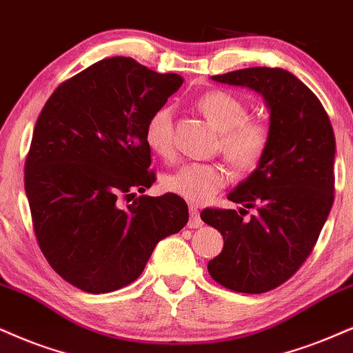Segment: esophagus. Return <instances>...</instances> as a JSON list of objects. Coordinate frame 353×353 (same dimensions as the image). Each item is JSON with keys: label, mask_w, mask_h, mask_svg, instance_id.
<instances>
[{"label": "esophagus", "mask_w": 353, "mask_h": 353, "mask_svg": "<svg viewBox=\"0 0 353 353\" xmlns=\"http://www.w3.org/2000/svg\"><path fill=\"white\" fill-rule=\"evenodd\" d=\"M188 228L191 229H198L203 228V221L199 217V211L196 204H190V221H188Z\"/></svg>", "instance_id": "34e87169"}]
</instances>
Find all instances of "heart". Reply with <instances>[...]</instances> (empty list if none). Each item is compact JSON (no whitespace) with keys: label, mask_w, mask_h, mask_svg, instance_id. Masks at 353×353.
Returning a JSON list of instances; mask_svg holds the SVG:
<instances>
[{"label":"heart","mask_w":353,"mask_h":353,"mask_svg":"<svg viewBox=\"0 0 353 353\" xmlns=\"http://www.w3.org/2000/svg\"><path fill=\"white\" fill-rule=\"evenodd\" d=\"M198 110L221 132V150L239 168L259 163L268 145V128L247 117V106L230 91H208L196 101ZM147 147L160 157L173 152V110L162 106L152 112L143 130ZM229 181L228 172L214 163L188 162L163 178V188L193 203L211 199Z\"/></svg>","instance_id":"1"}]
</instances>
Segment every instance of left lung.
<instances>
[{"mask_svg":"<svg viewBox=\"0 0 353 353\" xmlns=\"http://www.w3.org/2000/svg\"><path fill=\"white\" fill-rule=\"evenodd\" d=\"M217 83L262 94L270 112L268 145L229 199L255 208L243 221L234 210H204L224 249L208 272L239 293H267L298 272L316 245L334 203L336 137L312 91L283 68L254 67L214 75Z\"/></svg>","mask_w":353,"mask_h":353,"instance_id":"left-lung-1","label":"left lung"}]
</instances>
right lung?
<instances>
[{
    "label": "right lung",
    "instance_id": "add662e5",
    "mask_svg": "<svg viewBox=\"0 0 353 353\" xmlns=\"http://www.w3.org/2000/svg\"><path fill=\"white\" fill-rule=\"evenodd\" d=\"M183 83L129 57L99 60L46 103L26 160V196L50 267L86 293L137 280L155 245L188 223L178 194L134 198L155 181L143 130Z\"/></svg>",
    "mask_w": 353,
    "mask_h": 353
}]
</instances>
